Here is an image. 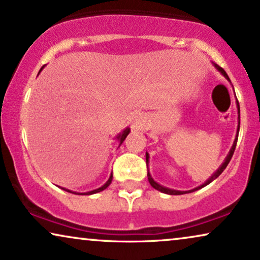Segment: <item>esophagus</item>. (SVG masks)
<instances>
[{"mask_svg":"<svg viewBox=\"0 0 260 260\" xmlns=\"http://www.w3.org/2000/svg\"><path fill=\"white\" fill-rule=\"evenodd\" d=\"M148 124V118L144 113H135L133 119H131V127L133 130L138 131V130H142L144 127L147 126Z\"/></svg>","mask_w":260,"mask_h":260,"instance_id":"obj_1","label":"esophagus"}]
</instances>
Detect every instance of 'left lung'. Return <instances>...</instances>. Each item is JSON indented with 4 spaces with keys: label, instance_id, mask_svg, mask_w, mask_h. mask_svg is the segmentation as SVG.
I'll return each mask as SVG.
<instances>
[{
    "label": "left lung",
    "instance_id": "obj_1",
    "mask_svg": "<svg viewBox=\"0 0 260 260\" xmlns=\"http://www.w3.org/2000/svg\"><path fill=\"white\" fill-rule=\"evenodd\" d=\"M215 67H216V69L218 70V72H221L222 73V75H223L225 79H227L228 81H231L229 80V77H228V75L227 74H225V72L223 69L221 68V67H218L217 64H215ZM237 105H238V113H239V116H238V119H239V122H238V133H237V137H235V140H234V143H233V146H232V148H231V150H229V153H228V155H227V157H225V160H224V162L221 165L220 167H218V170L215 172L214 174L211 175L210 178H209V179L205 181L204 184H202L201 186H198V187H194L193 190H188V191H177V190H172V188H168V187H165V186H162V185H160V184H157L156 181H155L153 178H151V175H150V173L149 172H148V180H149V183H150V185L151 186H153L155 190H157V191H161V192H164V193H167V194H184V193H190V192H193V191H197V190H200V188H202V187H204V186H207L208 184H210L212 180H215L216 179V178L218 177V175H220L222 172H223L224 170H225V167L228 166V164H229V161H231V159H232V156H233V154H234V150H235V147H237V142H238V135H239V130H240V106H239V103L237 101ZM146 162H147V167H148V162H149V155H148V153L146 154Z\"/></svg>",
    "mask_w": 260,
    "mask_h": 260
}]
</instances>
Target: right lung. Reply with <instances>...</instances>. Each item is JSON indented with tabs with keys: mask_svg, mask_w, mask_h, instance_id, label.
<instances>
[{
	"mask_svg": "<svg viewBox=\"0 0 260 260\" xmlns=\"http://www.w3.org/2000/svg\"><path fill=\"white\" fill-rule=\"evenodd\" d=\"M40 70H42V69H40ZM129 133H130V129H129V127H126V129L124 130L122 134H119V135H118V136H117V140L119 141V146H120V144L123 143V141L125 140L127 135H129ZM112 178H113V175L111 174V175H110V178H109V180H107L106 183L103 185V186L99 187V188H96V190H93V191H89V192H83V193H79V192H74V191H70V190H68V188H64V187H62V190L67 191V192H70V193H74V194H93V193H96V192H100V191L105 190V188H106L107 186H109V185L111 184V181H112Z\"/></svg>",
	"mask_w": 260,
	"mask_h": 260,
	"instance_id": "right-lung-1",
	"label": "right lung"
}]
</instances>
